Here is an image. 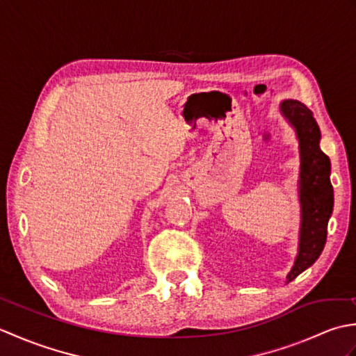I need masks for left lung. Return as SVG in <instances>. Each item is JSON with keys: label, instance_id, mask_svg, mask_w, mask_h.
Wrapping results in <instances>:
<instances>
[{"label": "left lung", "instance_id": "obj_1", "mask_svg": "<svg viewBox=\"0 0 356 356\" xmlns=\"http://www.w3.org/2000/svg\"><path fill=\"white\" fill-rule=\"evenodd\" d=\"M280 113L295 130L300 149L298 252L286 277L292 282L318 259L327 237V223L334 211L330 161L320 148V127L312 111L295 99L280 102Z\"/></svg>", "mask_w": 356, "mask_h": 356}]
</instances>
